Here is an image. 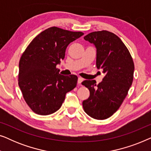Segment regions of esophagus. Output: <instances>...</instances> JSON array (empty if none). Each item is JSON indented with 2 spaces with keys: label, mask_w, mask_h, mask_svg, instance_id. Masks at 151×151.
I'll list each match as a JSON object with an SVG mask.
<instances>
[{
  "label": "esophagus",
  "mask_w": 151,
  "mask_h": 151,
  "mask_svg": "<svg viewBox=\"0 0 151 151\" xmlns=\"http://www.w3.org/2000/svg\"><path fill=\"white\" fill-rule=\"evenodd\" d=\"M83 81V78H78V85L79 86H80L81 85V83H82V82Z\"/></svg>",
  "instance_id": "1"
}]
</instances>
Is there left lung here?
<instances>
[{
	"mask_svg": "<svg viewBox=\"0 0 151 151\" xmlns=\"http://www.w3.org/2000/svg\"><path fill=\"white\" fill-rule=\"evenodd\" d=\"M97 49L96 67L106 75L102 82L95 80L82 82L90 91L84 100L85 113L96 119H105L118 110L127 96L133 80L134 63L129 49L121 39L112 32H94L84 37Z\"/></svg>",
	"mask_w": 151,
	"mask_h": 151,
	"instance_id": "1",
	"label": "left lung"
}]
</instances>
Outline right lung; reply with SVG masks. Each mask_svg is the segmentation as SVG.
<instances>
[{
  "label": "right lung",
  "mask_w": 151,
  "mask_h": 151,
  "mask_svg": "<svg viewBox=\"0 0 151 151\" xmlns=\"http://www.w3.org/2000/svg\"><path fill=\"white\" fill-rule=\"evenodd\" d=\"M84 33L49 27L33 39L19 62L18 85L35 113L47 115L60 108L67 92L76 86V75L65 76L56 68L68 45Z\"/></svg>",
  "instance_id": "1"
}]
</instances>
